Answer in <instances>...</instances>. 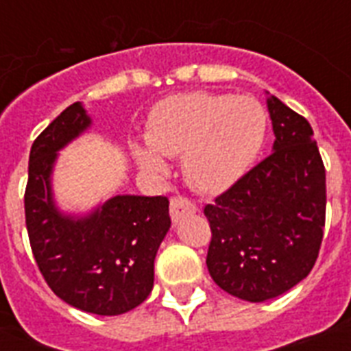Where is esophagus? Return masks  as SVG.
<instances>
[{
    "label": "esophagus",
    "instance_id": "obj_1",
    "mask_svg": "<svg viewBox=\"0 0 351 351\" xmlns=\"http://www.w3.org/2000/svg\"><path fill=\"white\" fill-rule=\"evenodd\" d=\"M169 213H171V219H173V222H178V220L184 219L186 215L197 213V206H195L191 200H187V198L175 197V198H171Z\"/></svg>",
    "mask_w": 351,
    "mask_h": 351
}]
</instances>
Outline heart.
<instances>
[{
    "mask_svg": "<svg viewBox=\"0 0 351 351\" xmlns=\"http://www.w3.org/2000/svg\"><path fill=\"white\" fill-rule=\"evenodd\" d=\"M264 107L250 96L184 93L165 98L149 117L147 143L134 151L149 175H165L164 156H180L186 180L215 195L250 169L266 138Z\"/></svg>",
    "mask_w": 351,
    "mask_h": 351,
    "instance_id": "obj_1",
    "label": "heart"
}]
</instances>
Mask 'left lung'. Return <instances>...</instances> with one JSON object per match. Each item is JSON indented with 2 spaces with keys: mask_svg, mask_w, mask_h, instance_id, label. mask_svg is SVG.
<instances>
[{
  "mask_svg": "<svg viewBox=\"0 0 351 351\" xmlns=\"http://www.w3.org/2000/svg\"><path fill=\"white\" fill-rule=\"evenodd\" d=\"M271 154L204 209L208 264L217 286L264 302L286 293L315 264L326 217V171L306 118L266 93Z\"/></svg>",
  "mask_w": 351,
  "mask_h": 351,
  "instance_id": "8db88e82",
  "label": "left lung"
}]
</instances>
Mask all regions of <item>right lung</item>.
Segmentation results:
<instances>
[{
  "instance_id": "add662e5",
  "label": "right lung",
  "mask_w": 351,
  "mask_h": 351,
  "mask_svg": "<svg viewBox=\"0 0 351 351\" xmlns=\"http://www.w3.org/2000/svg\"><path fill=\"white\" fill-rule=\"evenodd\" d=\"M90 125L76 101L36 138L25 220L36 264L60 299L87 313L121 315L153 289L154 256L171 228L169 200L117 195L85 213L63 211L52 187L58 156Z\"/></svg>"
}]
</instances>
